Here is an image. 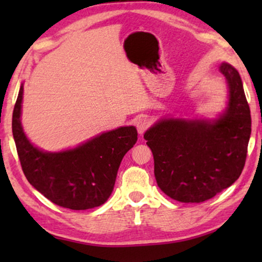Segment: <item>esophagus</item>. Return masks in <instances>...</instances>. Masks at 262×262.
<instances>
[{"instance_id":"obj_1","label":"esophagus","mask_w":262,"mask_h":262,"mask_svg":"<svg viewBox=\"0 0 262 262\" xmlns=\"http://www.w3.org/2000/svg\"><path fill=\"white\" fill-rule=\"evenodd\" d=\"M150 125V121L147 117H141L136 120V128L139 134H143V133L147 130V128Z\"/></svg>"}]
</instances>
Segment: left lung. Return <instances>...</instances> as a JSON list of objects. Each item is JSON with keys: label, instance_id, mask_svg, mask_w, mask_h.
I'll return each mask as SVG.
<instances>
[{"label": "left lung", "instance_id": "left-lung-1", "mask_svg": "<svg viewBox=\"0 0 262 262\" xmlns=\"http://www.w3.org/2000/svg\"><path fill=\"white\" fill-rule=\"evenodd\" d=\"M220 72L228 85V104L219 117L164 118L144 133L158 187L173 200H209L231 186L245 165L250 106L236 68L223 62Z\"/></svg>", "mask_w": 262, "mask_h": 262}]
</instances>
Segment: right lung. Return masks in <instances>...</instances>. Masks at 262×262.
Returning <instances> with one entry per match:
<instances>
[{
  "instance_id": "add662e5",
  "label": "right lung",
  "mask_w": 262,
  "mask_h": 262,
  "mask_svg": "<svg viewBox=\"0 0 262 262\" xmlns=\"http://www.w3.org/2000/svg\"><path fill=\"white\" fill-rule=\"evenodd\" d=\"M23 84L12 113V135L21 168L33 187L73 210L99 207L112 193L122 158L137 141L134 126L119 127L62 151H45L25 135L20 122Z\"/></svg>"
}]
</instances>
